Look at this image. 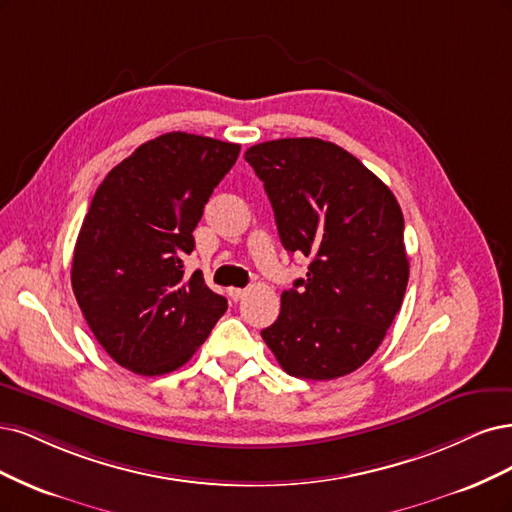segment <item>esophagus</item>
I'll return each instance as SVG.
<instances>
[{"instance_id": "34e87169", "label": "esophagus", "mask_w": 512, "mask_h": 512, "mask_svg": "<svg viewBox=\"0 0 512 512\" xmlns=\"http://www.w3.org/2000/svg\"><path fill=\"white\" fill-rule=\"evenodd\" d=\"M246 295V289H236V287H232L229 289V298H232L234 302H238V300H242Z\"/></svg>"}]
</instances>
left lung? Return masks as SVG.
Here are the masks:
<instances>
[{
    "mask_svg": "<svg viewBox=\"0 0 512 512\" xmlns=\"http://www.w3.org/2000/svg\"><path fill=\"white\" fill-rule=\"evenodd\" d=\"M280 242L310 259L261 332L287 374L332 381L374 355L408 285L404 217L381 178L334 142L283 138L244 153Z\"/></svg>",
    "mask_w": 512,
    "mask_h": 512,
    "instance_id": "left-lung-1",
    "label": "left lung"
}]
</instances>
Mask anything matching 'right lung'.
<instances>
[{
	"instance_id": "add662e5",
	"label": "right lung",
	"mask_w": 512,
	"mask_h": 512,
	"mask_svg": "<svg viewBox=\"0 0 512 512\" xmlns=\"http://www.w3.org/2000/svg\"><path fill=\"white\" fill-rule=\"evenodd\" d=\"M240 144L172 131L138 146L97 187L72 259V289L119 366L159 376L185 366L227 300L183 259Z\"/></svg>"
}]
</instances>
